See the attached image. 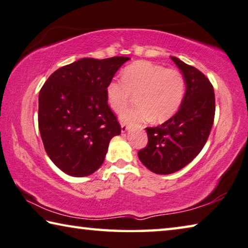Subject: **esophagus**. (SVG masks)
<instances>
[{
    "instance_id": "obj_1",
    "label": "esophagus",
    "mask_w": 248,
    "mask_h": 248,
    "mask_svg": "<svg viewBox=\"0 0 248 248\" xmlns=\"http://www.w3.org/2000/svg\"><path fill=\"white\" fill-rule=\"evenodd\" d=\"M128 129V124L127 123H122V133H125Z\"/></svg>"
}]
</instances>
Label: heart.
Masks as SVG:
<instances>
[{
	"label": "heart",
	"instance_id": "1",
	"mask_svg": "<svg viewBox=\"0 0 248 248\" xmlns=\"http://www.w3.org/2000/svg\"><path fill=\"white\" fill-rule=\"evenodd\" d=\"M186 82L176 68H165L146 60H139L122 71V81H109L105 89L113 111L120 113L136 95V107L122 115V120L141 122L151 119L161 123L176 114L185 96Z\"/></svg>",
	"mask_w": 248,
	"mask_h": 248
}]
</instances>
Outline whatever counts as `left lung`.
I'll return each mask as SVG.
<instances>
[{
    "instance_id": "left-lung-1",
    "label": "left lung",
    "mask_w": 248,
    "mask_h": 248,
    "mask_svg": "<svg viewBox=\"0 0 248 248\" xmlns=\"http://www.w3.org/2000/svg\"><path fill=\"white\" fill-rule=\"evenodd\" d=\"M172 62L180 69L186 84L181 107L176 114L156 127H147L148 141L139 157L151 171L158 174L176 172L202 151L212 128L216 96L210 80L200 70Z\"/></svg>"
}]
</instances>
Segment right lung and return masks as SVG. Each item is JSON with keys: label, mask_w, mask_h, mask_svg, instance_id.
Returning <instances> with one entry per match:
<instances>
[{"label": "right lung", "mask_w": 248, "mask_h": 248, "mask_svg": "<svg viewBox=\"0 0 248 248\" xmlns=\"http://www.w3.org/2000/svg\"><path fill=\"white\" fill-rule=\"evenodd\" d=\"M128 57L82 58L57 69L39 91L38 127L51 161L72 177L100 168L121 134L107 100L108 83Z\"/></svg>", "instance_id": "1"}]
</instances>
